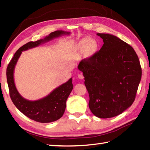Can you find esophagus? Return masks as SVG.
I'll use <instances>...</instances> for the list:
<instances>
[{"label": "esophagus", "mask_w": 150, "mask_h": 150, "mask_svg": "<svg viewBox=\"0 0 150 150\" xmlns=\"http://www.w3.org/2000/svg\"><path fill=\"white\" fill-rule=\"evenodd\" d=\"M78 78L81 79V80H82V79H84V76L83 75H82V73H79V74L78 75Z\"/></svg>", "instance_id": "obj_1"}]
</instances>
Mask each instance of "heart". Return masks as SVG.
Wrapping results in <instances>:
<instances>
[{"instance_id": "heart-1", "label": "heart", "mask_w": 150, "mask_h": 150, "mask_svg": "<svg viewBox=\"0 0 150 150\" xmlns=\"http://www.w3.org/2000/svg\"><path fill=\"white\" fill-rule=\"evenodd\" d=\"M77 47L79 49L81 50H84L88 48L91 49V50H95L96 47V44L93 42V40L90 37H85L81 40L77 44Z\"/></svg>"}]
</instances>
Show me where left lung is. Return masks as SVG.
Instances as JSON below:
<instances>
[{"instance_id": "left-lung-1", "label": "left lung", "mask_w": 150, "mask_h": 150, "mask_svg": "<svg viewBox=\"0 0 150 150\" xmlns=\"http://www.w3.org/2000/svg\"><path fill=\"white\" fill-rule=\"evenodd\" d=\"M103 40L99 52L82 60L90 96L89 108L94 115L107 119L121 114L132 106L142 76L139 57L128 44L109 33H97Z\"/></svg>"}]
</instances>
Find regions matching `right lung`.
<instances>
[{
    "instance_id": "add662e5",
    "label": "right lung",
    "mask_w": 150,
    "mask_h": 150,
    "mask_svg": "<svg viewBox=\"0 0 150 150\" xmlns=\"http://www.w3.org/2000/svg\"><path fill=\"white\" fill-rule=\"evenodd\" d=\"M69 34L70 32L68 31L57 30L51 33L43 39L28 42L16 52L8 66L6 77L11 99L17 109L31 120L41 123H48L54 122L62 117L66 107L67 98L73 88L72 78L56 88L46 97L31 101L21 96L17 90L14 82L15 66L23 51L33 48L55 38Z\"/></svg>"
}]
</instances>
